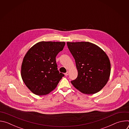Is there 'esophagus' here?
Wrapping results in <instances>:
<instances>
[{
	"instance_id": "34e87169",
	"label": "esophagus",
	"mask_w": 129,
	"mask_h": 129,
	"mask_svg": "<svg viewBox=\"0 0 129 129\" xmlns=\"http://www.w3.org/2000/svg\"><path fill=\"white\" fill-rule=\"evenodd\" d=\"M69 75V72L68 71H67L65 73V75L66 76H68Z\"/></svg>"
}]
</instances>
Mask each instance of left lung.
Returning a JSON list of instances; mask_svg holds the SVG:
<instances>
[{"mask_svg":"<svg viewBox=\"0 0 129 129\" xmlns=\"http://www.w3.org/2000/svg\"><path fill=\"white\" fill-rule=\"evenodd\" d=\"M67 44L78 71V77L71 84L84 94L98 92L106 85L110 75L111 65L107 55L89 42H68Z\"/></svg>","mask_w":129,"mask_h":129,"instance_id":"left-lung-1","label":"left lung"}]
</instances>
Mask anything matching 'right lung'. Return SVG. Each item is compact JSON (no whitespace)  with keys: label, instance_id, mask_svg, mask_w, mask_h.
<instances>
[{"label":"right lung","instance_id":"add662e5","mask_svg":"<svg viewBox=\"0 0 129 129\" xmlns=\"http://www.w3.org/2000/svg\"><path fill=\"white\" fill-rule=\"evenodd\" d=\"M65 45L64 42H40L25 55L21 66V77L33 93L38 95L49 93L64 76L58 70L56 57Z\"/></svg>","mask_w":129,"mask_h":129}]
</instances>
